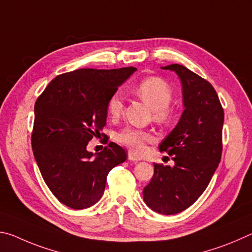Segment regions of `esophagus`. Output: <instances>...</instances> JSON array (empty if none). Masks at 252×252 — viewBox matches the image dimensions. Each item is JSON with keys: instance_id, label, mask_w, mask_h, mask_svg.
Segmentation results:
<instances>
[{"instance_id": "esophagus-1", "label": "esophagus", "mask_w": 252, "mask_h": 252, "mask_svg": "<svg viewBox=\"0 0 252 252\" xmlns=\"http://www.w3.org/2000/svg\"><path fill=\"white\" fill-rule=\"evenodd\" d=\"M128 160H130V161H135V162H137V161H139L140 159L138 157H136L134 154H131V153H129L128 154Z\"/></svg>"}]
</instances>
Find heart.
<instances>
[{"instance_id":"b5f03b06","label":"heart","mask_w":252,"mask_h":252,"mask_svg":"<svg viewBox=\"0 0 252 252\" xmlns=\"http://www.w3.org/2000/svg\"><path fill=\"white\" fill-rule=\"evenodd\" d=\"M134 93L154 110L157 121L162 122L168 117L167 107L173 99V91L168 84L156 77L146 78L136 85ZM107 109L112 117L117 118L121 116L124 109V99L121 93H114L109 97ZM116 140L118 144L129 148L131 152L142 154L146 144L154 140V135L147 130L126 126L116 134Z\"/></svg>"}]
</instances>
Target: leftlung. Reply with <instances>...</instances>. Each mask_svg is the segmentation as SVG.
Listing matches in <instances>:
<instances>
[{
	"mask_svg": "<svg viewBox=\"0 0 252 252\" xmlns=\"http://www.w3.org/2000/svg\"><path fill=\"white\" fill-rule=\"evenodd\" d=\"M162 69L177 74L182 83L184 112L159 145L175 165L154 164V176L143 190L144 201L155 213L175 215L187 209L208 186L221 158L223 109L209 82L179 64Z\"/></svg>",
	"mask_w": 252,
	"mask_h": 252,
	"instance_id": "obj_1",
	"label": "left lung"
}]
</instances>
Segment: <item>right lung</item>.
I'll list each match as a JSON object with an SVG mask.
<instances>
[{"label":"right lung","instance_id":"add662e5","mask_svg":"<svg viewBox=\"0 0 252 252\" xmlns=\"http://www.w3.org/2000/svg\"><path fill=\"white\" fill-rule=\"evenodd\" d=\"M136 70L81 68L62 74L35 103V160L53 195L69 208L95 205L109 171L126 160L125 149L113 142L100 153L86 147L106 125L109 97Z\"/></svg>","mask_w":252,"mask_h":252}]
</instances>
